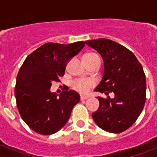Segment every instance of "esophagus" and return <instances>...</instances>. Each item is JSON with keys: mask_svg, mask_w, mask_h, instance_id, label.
<instances>
[{"mask_svg": "<svg viewBox=\"0 0 157 157\" xmlns=\"http://www.w3.org/2000/svg\"><path fill=\"white\" fill-rule=\"evenodd\" d=\"M88 98H89L88 96H83V95L80 96V100H81V101H82V100H86L88 99Z\"/></svg>", "mask_w": 157, "mask_h": 157, "instance_id": "obj_1", "label": "esophagus"}]
</instances>
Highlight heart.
Segmentation results:
<instances>
[{"mask_svg":"<svg viewBox=\"0 0 157 157\" xmlns=\"http://www.w3.org/2000/svg\"><path fill=\"white\" fill-rule=\"evenodd\" d=\"M96 58H100L98 54L94 52H89V53L85 54L83 56V59H93ZM94 86V82L92 80H86V79H78L73 82L72 86L75 90L78 91L82 94H86L90 90V89L92 88Z\"/></svg>","mask_w":157,"mask_h":157,"instance_id":"heart-1","label":"heart"}]
</instances>
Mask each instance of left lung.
Wrapping results in <instances>:
<instances>
[{"mask_svg": "<svg viewBox=\"0 0 157 157\" xmlns=\"http://www.w3.org/2000/svg\"><path fill=\"white\" fill-rule=\"evenodd\" d=\"M98 51L104 60V75L94 90L113 99L98 97L99 109L92 114L102 130L118 134L135 123L145 103L146 82L143 67L131 51L119 43L106 38L86 41Z\"/></svg>", "mask_w": 157, "mask_h": 157, "instance_id": "1", "label": "left lung"}]
</instances>
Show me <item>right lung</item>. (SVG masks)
Here are the masks:
<instances>
[{
	"label": "right lung",
	"instance_id": "1",
	"mask_svg": "<svg viewBox=\"0 0 157 157\" xmlns=\"http://www.w3.org/2000/svg\"><path fill=\"white\" fill-rule=\"evenodd\" d=\"M85 45L83 41L68 45L45 43L30 53L16 77L15 95L18 110L30 129L43 135L59 131L70 118L80 96L74 90L59 97L50 92L52 82L63 76L69 59Z\"/></svg>",
	"mask_w": 157,
	"mask_h": 157
}]
</instances>
